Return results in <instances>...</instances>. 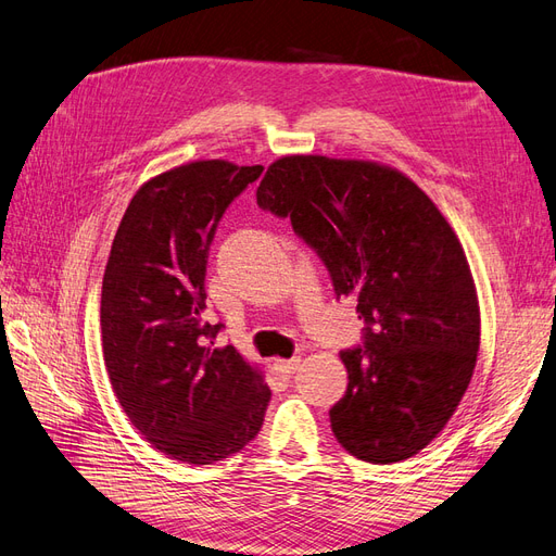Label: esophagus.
Masks as SVG:
<instances>
[{
  "label": "esophagus",
  "instance_id": "esophagus-1",
  "mask_svg": "<svg viewBox=\"0 0 556 556\" xmlns=\"http://www.w3.org/2000/svg\"><path fill=\"white\" fill-rule=\"evenodd\" d=\"M299 364H301V359L299 357H292V359H278L276 362V368L280 374H285V376H292L296 368H299Z\"/></svg>",
  "mask_w": 556,
  "mask_h": 556
}]
</instances>
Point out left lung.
<instances>
[{"label":"left lung","instance_id":"left-lung-1","mask_svg":"<svg viewBox=\"0 0 556 556\" xmlns=\"http://www.w3.org/2000/svg\"><path fill=\"white\" fill-rule=\"evenodd\" d=\"M257 204L290 217L325 262L336 296H355L364 345L343 350L345 396L331 431L352 457L394 464L425 450L457 410L480 348V306L443 213L378 162L285 155Z\"/></svg>","mask_w":556,"mask_h":556}]
</instances>
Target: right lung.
I'll use <instances>...</instances> for the list:
<instances>
[{
  "label": "right lung",
  "mask_w": 556,
  "mask_h": 556,
  "mask_svg": "<svg viewBox=\"0 0 556 556\" xmlns=\"http://www.w3.org/2000/svg\"><path fill=\"white\" fill-rule=\"evenodd\" d=\"M264 166L180 164L143 182L115 231L102 282V345L129 422L160 452L213 464L243 450L271 399L257 366L215 348L206 262L227 206Z\"/></svg>",
  "instance_id": "add662e5"
}]
</instances>
